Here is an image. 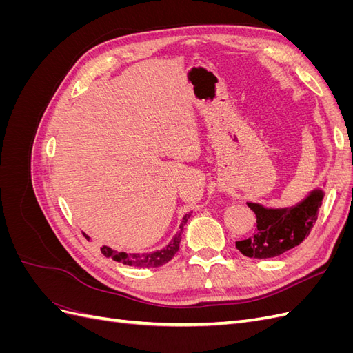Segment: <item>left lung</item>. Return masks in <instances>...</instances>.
<instances>
[{"label": "left lung", "instance_id": "1", "mask_svg": "<svg viewBox=\"0 0 353 353\" xmlns=\"http://www.w3.org/2000/svg\"><path fill=\"white\" fill-rule=\"evenodd\" d=\"M323 199V190H314L292 208L268 209L259 203H248L256 215V228L249 239L236 241V248L248 258L256 259L275 258L296 248L311 232Z\"/></svg>", "mask_w": 353, "mask_h": 353}]
</instances>
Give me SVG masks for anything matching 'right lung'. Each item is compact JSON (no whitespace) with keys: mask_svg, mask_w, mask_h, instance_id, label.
Segmentation results:
<instances>
[{"mask_svg":"<svg viewBox=\"0 0 353 353\" xmlns=\"http://www.w3.org/2000/svg\"><path fill=\"white\" fill-rule=\"evenodd\" d=\"M191 216V213H187V215L183 218V222H181L178 232L174 236V239L169 241L165 249L162 250H156L153 253H126V252H116L108 245H103L101 253L105 256V258H112L116 262H121L123 265H130V266H138V268H157V266H162L168 263L170 259L174 258L175 253L179 250V241L181 236H183L184 225L187 223L188 218Z\"/></svg>","mask_w":353,"mask_h":353,"instance_id":"right-lung-1","label":"right lung"}]
</instances>
